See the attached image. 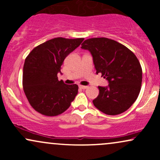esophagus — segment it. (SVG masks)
Instances as JSON below:
<instances>
[{"instance_id": "obj_1", "label": "esophagus", "mask_w": 160, "mask_h": 160, "mask_svg": "<svg viewBox=\"0 0 160 160\" xmlns=\"http://www.w3.org/2000/svg\"><path fill=\"white\" fill-rule=\"evenodd\" d=\"M88 86H82V85H79V88H80V89H86V88H87Z\"/></svg>"}]
</instances>
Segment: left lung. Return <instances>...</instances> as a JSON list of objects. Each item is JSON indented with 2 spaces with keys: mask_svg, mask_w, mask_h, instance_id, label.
<instances>
[{
  "mask_svg": "<svg viewBox=\"0 0 160 160\" xmlns=\"http://www.w3.org/2000/svg\"><path fill=\"white\" fill-rule=\"evenodd\" d=\"M93 57L96 74L109 82L98 86L99 94L92 101L95 107L108 115L123 113L136 101L141 91L142 68L134 53L116 40L93 38L82 43Z\"/></svg>",
  "mask_w": 160,
  "mask_h": 160,
  "instance_id": "obj_1",
  "label": "left lung"
}]
</instances>
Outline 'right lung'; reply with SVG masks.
Segmentation results:
<instances>
[{"instance_id": "right-lung-1", "label": "right lung", "mask_w": 160, "mask_h": 160, "mask_svg": "<svg viewBox=\"0 0 160 160\" xmlns=\"http://www.w3.org/2000/svg\"><path fill=\"white\" fill-rule=\"evenodd\" d=\"M84 38H56L38 45L26 57L23 67V90L29 104L38 113L55 117L65 112L78 92L76 84L58 80L66 56Z\"/></svg>"}]
</instances>
